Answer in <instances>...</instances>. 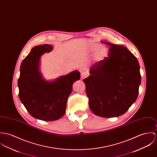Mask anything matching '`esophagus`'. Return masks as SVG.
<instances>
[{"instance_id":"1","label":"esophagus","mask_w":157,"mask_h":157,"mask_svg":"<svg viewBox=\"0 0 157 157\" xmlns=\"http://www.w3.org/2000/svg\"><path fill=\"white\" fill-rule=\"evenodd\" d=\"M87 76V74L85 71H82L81 72V78L83 80Z\"/></svg>"}]
</instances>
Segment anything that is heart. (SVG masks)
<instances>
[{"label":"heart","instance_id":"obj_1","mask_svg":"<svg viewBox=\"0 0 157 157\" xmlns=\"http://www.w3.org/2000/svg\"><path fill=\"white\" fill-rule=\"evenodd\" d=\"M90 49L91 52H94V59L97 62H101L108 55L109 50L107 47L99 43H92L90 46Z\"/></svg>","mask_w":157,"mask_h":157}]
</instances>
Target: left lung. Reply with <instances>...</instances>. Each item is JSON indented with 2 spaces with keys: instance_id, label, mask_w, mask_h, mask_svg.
Instances as JSON below:
<instances>
[{
  "instance_id": "obj_1",
  "label": "left lung",
  "mask_w": 157,
  "mask_h": 157,
  "mask_svg": "<svg viewBox=\"0 0 157 157\" xmlns=\"http://www.w3.org/2000/svg\"><path fill=\"white\" fill-rule=\"evenodd\" d=\"M110 46L108 57L94 63L83 80L89 106L103 117L124 114L136 101L141 83L137 58L127 48L101 41Z\"/></svg>"
}]
</instances>
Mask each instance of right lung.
Instances as JSON below:
<instances>
[{"mask_svg":"<svg viewBox=\"0 0 157 157\" xmlns=\"http://www.w3.org/2000/svg\"><path fill=\"white\" fill-rule=\"evenodd\" d=\"M53 47L43 44L33 47L23 59L18 80L19 98L30 114L42 121H56L65 113L72 85L80 77L74 71L55 80L47 81L40 71V57Z\"/></svg>","mask_w":157,"mask_h":157,"instance_id":"add662e5","label":"right lung"}]
</instances>
